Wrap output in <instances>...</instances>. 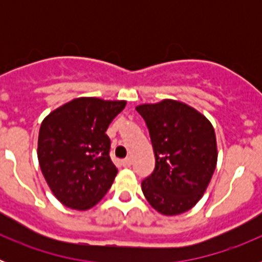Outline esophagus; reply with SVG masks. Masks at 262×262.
<instances>
[{
    "instance_id": "1",
    "label": "esophagus",
    "mask_w": 262,
    "mask_h": 262,
    "mask_svg": "<svg viewBox=\"0 0 262 262\" xmlns=\"http://www.w3.org/2000/svg\"><path fill=\"white\" fill-rule=\"evenodd\" d=\"M122 165H123L124 168H129V166H131V159H129V157L124 159L123 161H122Z\"/></svg>"
}]
</instances>
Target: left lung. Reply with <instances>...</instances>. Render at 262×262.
Masks as SVG:
<instances>
[{"label": "left lung", "instance_id": "obj_1", "mask_svg": "<svg viewBox=\"0 0 262 262\" xmlns=\"http://www.w3.org/2000/svg\"><path fill=\"white\" fill-rule=\"evenodd\" d=\"M151 136L156 165L142 182L149 205L166 216L189 211L202 198L217 161L214 127L202 113L174 99L136 106Z\"/></svg>", "mask_w": 262, "mask_h": 262}]
</instances>
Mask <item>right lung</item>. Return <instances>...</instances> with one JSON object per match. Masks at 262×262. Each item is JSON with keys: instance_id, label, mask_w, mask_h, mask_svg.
I'll use <instances>...</instances> for the list:
<instances>
[{"instance_id": "obj_1", "label": "right lung", "mask_w": 262, "mask_h": 262, "mask_svg": "<svg viewBox=\"0 0 262 262\" xmlns=\"http://www.w3.org/2000/svg\"><path fill=\"white\" fill-rule=\"evenodd\" d=\"M126 101L80 97L51 111L39 129L38 160L53 195L69 209H92L118 173L106 129Z\"/></svg>"}]
</instances>
